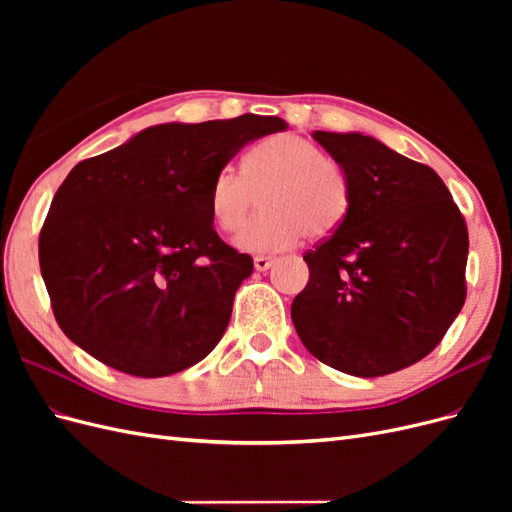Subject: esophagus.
Instances as JSON below:
<instances>
[{
    "instance_id": "obj_1",
    "label": "esophagus",
    "mask_w": 512,
    "mask_h": 512,
    "mask_svg": "<svg viewBox=\"0 0 512 512\" xmlns=\"http://www.w3.org/2000/svg\"><path fill=\"white\" fill-rule=\"evenodd\" d=\"M271 265H273V258H269V256H256L254 258V269L256 271H269Z\"/></svg>"
}]
</instances>
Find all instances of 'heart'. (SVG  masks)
Instances as JSON below:
<instances>
[{
    "instance_id": "obj_1",
    "label": "heart",
    "mask_w": 512,
    "mask_h": 512,
    "mask_svg": "<svg viewBox=\"0 0 512 512\" xmlns=\"http://www.w3.org/2000/svg\"><path fill=\"white\" fill-rule=\"evenodd\" d=\"M261 194L263 211L245 227L246 213ZM352 209V181L346 168L297 134H280L256 145L235 166L220 168L209 185V211L224 232H235L245 254H277L303 235L327 239L342 228Z\"/></svg>"
}]
</instances>
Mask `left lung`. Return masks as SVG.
<instances>
[{"mask_svg": "<svg viewBox=\"0 0 512 512\" xmlns=\"http://www.w3.org/2000/svg\"><path fill=\"white\" fill-rule=\"evenodd\" d=\"M352 181V209L303 260L290 316L318 361L393 374L440 344L466 301L468 228L444 181L361 132L312 134Z\"/></svg>", "mask_w": 512, "mask_h": 512, "instance_id": "obj_1", "label": "left lung"}]
</instances>
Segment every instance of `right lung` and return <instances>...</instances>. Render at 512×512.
Listing matches in <instances>:
<instances>
[{"instance_id": "obj_1", "label": "right lung", "mask_w": 512, "mask_h": 512, "mask_svg": "<svg viewBox=\"0 0 512 512\" xmlns=\"http://www.w3.org/2000/svg\"><path fill=\"white\" fill-rule=\"evenodd\" d=\"M288 123L241 115L160 123L76 164L40 230L57 324L100 363L162 378L218 346L254 271L213 228L209 185L247 145Z\"/></svg>"}]
</instances>
